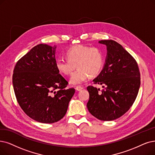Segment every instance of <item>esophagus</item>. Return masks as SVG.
I'll return each instance as SVG.
<instances>
[{
    "label": "esophagus",
    "instance_id": "esophagus-1",
    "mask_svg": "<svg viewBox=\"0 0 155 155\" xmlns=\"http://www.w3.org/2000/svg\"><path fill=\"white\" fill-rule=\"evenodd\" d=\"M82 89H83V87H82V86H78L76 87V90L77 91H81Z\"/></svg>",
    "mask_w": 155,
    "mask_h": 155
}]
</instances>
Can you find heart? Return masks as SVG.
Segmentation results:
<instances>
[{"instance_id": "obj_1", "label": "heart", "mask_w": 155, "mask_h": 155, "mask_svg": "<svg viewBox=\"0 0 155 155\" xmlns=\"http://www.w3.org/2000/svg\"><path fill=\"white\" fill-rule=\"evenodd\" d=\"M67 60H58L56 67L58 72L64 75H71L72 84H80L85 82L89 76L94 77L101 72L104 65L103 53L100 49L84 45H76L66 53Z\"/></svg>"}]
</instances>
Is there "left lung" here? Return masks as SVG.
Segmentation results:
<instances>
[{
    "label": "left lung",
    "mask_w": 155,
    "mask_h": 155,
    "mask_svg": "<svg viewBox=\"0 0 155 155\" xmlns=\"http://www.w3.org/2000/svg\"><path fill=\"white\" fill-rule=\"evenodd\" d=\"M107 46V57L103 69L93 81L102 84L100 91L93 86L87 90L90 98L89 112L102 121H112L130 109L137 96L140 76L137 61L119 43L102 40Z\"/></svg>",
    "instance_id": "left-lung-1"
}]
</instances>
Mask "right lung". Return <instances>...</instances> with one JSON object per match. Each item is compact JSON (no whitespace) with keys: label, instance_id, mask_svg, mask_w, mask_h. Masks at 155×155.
<instances>
[{"label":"right lung","instance_id":"1","mask_svg":"<svg viewBox=\"0 0 155 155\" xmlns=\"http://www.w3.org/2000/svg\"><path fill=\"white\" fill-rule=\"evenodd\" d=\"M57 46L40 44L21 57L15 67L13 84L20 106L31 118L42 123L62 119L75 89L56 67Z\"/></svg>","mask_w":155,"mask_h":155}]
</instances>
